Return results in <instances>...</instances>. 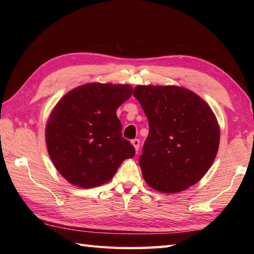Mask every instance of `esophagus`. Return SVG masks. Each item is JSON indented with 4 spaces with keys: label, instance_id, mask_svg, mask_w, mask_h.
Wrapping results in <instances>:
<instances>
[{
    "label": "esophagus",
    "instance_id": "esophagus-1",
    "mask_svg": "<svg viewBox=\"0 0 254 254\" xmlns=\"http://www.w3.org/2000/svg\"><path fill=\"white\" fill-rule=\"evenodd\" d=\"M131 143H132L134 148H135V150L137 152L138 148H139V139L138 138H134V139H132Z\"/></svg>",
    "mask_w": 254,
    "mask_h": 254
}]
</instances>
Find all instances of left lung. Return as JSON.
Returning <instances> with one entry per match:
<instances>
[{
    "label": "left lung",
    "mask_w": 254,
    "mask_h": 254,
    "mask_svg": "<svg viewBox=\"0 0 254 254\" xmlns=\"http://www.w3.org/2000/svg\"><path fill=\"white\" fill-rule=\"evenodd\" d=\"M133 96L147 117L149 133L139 166L145 181L160 192L195 185L216 157L219 127L201 97L178 86H143Z\"/></svg>",
    "instance_id": "8db88e82"
}]
</instances>
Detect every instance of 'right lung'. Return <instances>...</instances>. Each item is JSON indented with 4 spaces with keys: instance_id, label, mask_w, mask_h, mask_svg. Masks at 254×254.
<instances>
[{
    "instance_id": "obj_1",
    "label": "right lung",
    "mask_w": 254,
    "mask_h": 254,
    "mask_svg": "<svg viewBox=\"0 0 254 254\" xmlns=\"http://www.w3.org/2000/svg\"><path fill=\"white\" fill-rule=\"evenodd\" d=\"M128 85L86 84L69 91L53 109L46 128L48 152L65 179L95 188L112 179L124 159L135 155L122 137L117 109L132 96Z\"/></svg>"
}]
</instances>
